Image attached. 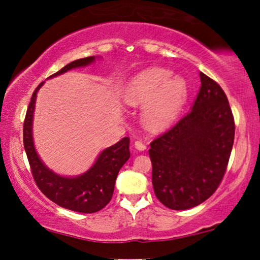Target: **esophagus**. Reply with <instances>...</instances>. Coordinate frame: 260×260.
Masks as SVG:
<instances>
[{
    "label": "esophagus",
    "instance_id": "34e87169",
    "mask_svg": "<svg viewBox=\"0 0 260 260\" xmlns=\"http://www.w3.org/2000/svg\"><path fill=\"white\" fill-rule=\"evenodd\" d=\"M134 144H135V148L138 149V150H141V151L146 150V148H147L146 144H144L141 140H136Z\"/></svg>",
    "mask_w": 260,
    "mask_h": 260
}]
</instances>
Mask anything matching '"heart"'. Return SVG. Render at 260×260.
Listing matches in <instances>:
<instances>
[{"label":"heart","mask_w":260,"mask_h":260,"mask_svg":"<svg viewBox=\"0 0 260 260\" xmlns=\"http://www.w3.org/2000/svg\"><path fill=\"white\" fill-rule=\"evenodd\" d=\"M124 99L129 105H146L143 121L149 129L161 131L178 117L187 99V85L182 78H172L169 70L152 68L132 79Z\"/></svg>","instance_id":"obj_1"}]
</instances>
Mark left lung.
Segmentation results:
<instances>
[{"mask_svg": "<svg viewBox=\"0 0 260 260\" xmlns=\"http://www.w3.org/2000/svg\"><path fill=\"white\" fill-rule=\"evenodd\" d=\"M201 89L190 111L150 143L152 186L172 210L197 206L213 195L226 173L235 135L228 99L200 72Z\"/></svg>", "mask_w": 260, "mask_h": 260, "instance_id": "left-lung-1", "label": "left lung"}]
</instances>
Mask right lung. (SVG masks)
<instances>
[{"instance_id":"1","label":"right lung","mask_w":260,"mask_h":260,"mask_svg":"<svg viewBox=\"0 0 260 260\" xmlns=\"http://www.w3.org/2000/svg\"><path fill=\"white\" fill-rule=\"evenodd\" d=\"M94 56H89L71 61L49 78L58 76L71 69L85 67L94 61ZM42 83L43 82L35 88L32 98H30L23 129L24 148L26 155H27L34 181L38 188L43 192V195L61 208L81 213L98 212L112 199L118 172L131 156L129 138L121 139L114 146L105 149L99 156L93 167L80 177L63 178L52 173L42 164L40 158L35 152L32 139V120L35 99H37V93Z\"/></svg>"}]
</instances>
